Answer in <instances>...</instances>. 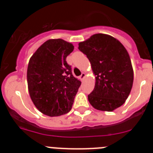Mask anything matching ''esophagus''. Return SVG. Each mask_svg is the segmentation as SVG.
<instances>
[{"label": "esophagus", "instance_id": "34e87169", "mask_svg": "<svg viewBox=\"0 0 153 153\" xmlns=\"http://www.w3.org/2000/svg\"><path fill=\"white\" fill-rule=\"evenodd\" d=\"M85 77H86V74H85V73H82L80 75V79H83Z\"/></svg>", "mask_w": 153, "mask_h": 153}]
</instances>
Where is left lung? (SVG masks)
Here are the masks:
<instances>
[{
  "label": "left lung",
  "mask_w": 153,
  "mask_h": 153,
  "mask_svg": "<svg viewBox=\"0 0 153 153\" xmlns=\"http://www.w3.org/2000/svg\"><path fill=\"white\" fill-rule=\"evenodd\" d=\"M79 50L88 58L96 83L88 95L92 106L112 112L126 102L133 83V69L124 46L113 36L96 33L79 43Z\"/></svg>",
  "instance_id": "left-lung-1"
}]
</instances>
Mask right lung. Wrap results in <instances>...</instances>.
<instances>
[{
	"label": "right lung",
	"mask_w": 153,
	"mask_h": 153,
	"mask_svg": "<svg viewBox=\"0 0 153 153\" xmlns=\"http://www.w3.org/2000/svg\"><path fill=\"white\" fill-rule=\"evenodd\" d=\"M74 49L71 43L51 39L30 59L27 74L28 91L34 106L43 114L59 117L72 108L81 84L66 61Z\"/></svg>",
	"instance_id": "obj_1"
}]
</instances>
